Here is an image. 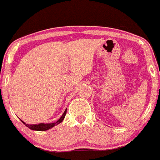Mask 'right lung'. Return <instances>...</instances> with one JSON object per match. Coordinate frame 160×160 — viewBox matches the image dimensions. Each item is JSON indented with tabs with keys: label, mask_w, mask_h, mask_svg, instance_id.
I'll use <instances>...</instances> for the list:
<instances>
[{
	"label": "right lung",
	"mask_w": 160,
	"mask_h": 160,
	"mask_svg": "<svg viewBox=\"0 0 160 160\" xmlns=\"http://www.w3.org/2000/svg\"><path fill=\"white\" fill-rule=\"evenodd\" d=\"M66 113H67V109L65 110V112L63 113V114L62 115V117L58 119L56 122H50V123H38V124H32V125H29V124H26L25 122H24L22 121V122L25 126H27L28 128H29L30 129L32 130H35V131H47V130L50 129L52 127H54L55 126H57L58 124L61 123V122L63 121L64 118H65Z\"/></svg>",
	"instance_id": "right-lung-1"
}]
</instances>
